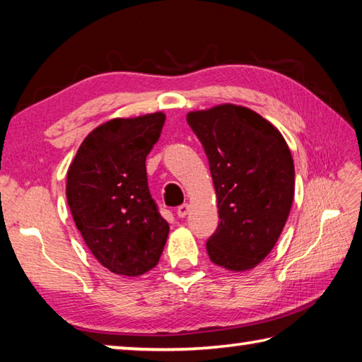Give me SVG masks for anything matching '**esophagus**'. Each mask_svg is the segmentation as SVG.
<instances>
[{"label":"esophagus","mask_w":362,"mask_h":362,"mask_svg":"<svg viewBox=\"0 0 362 362\" xmlns=\"http://www.w3.org/2000/svg\"><path fill=\"white\" fill-rule=\"evenodd\" d=\"M188 212H189V206H188V204H180V206L175 209V214H177V216H179L180 218L185 217Z\"/></svg>","instance_id":"esophagus-1"}]
</instances>
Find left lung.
Returning a JSON list of instances; mask_svg holds the SVG:
<instances>
[{"instance_id": "obj_1", "label": "left lung", "mask_w": 362, "mask_h": 362, "mask_svg": "<svg viewBox=\"0 0 362 362\" xmlns=\"http://www.w3.org/2000/svg\"><path fill=\"white\" fill-rule=\"evenodd\" d=\"M199 139L217 194L220 223L207 240L209 259L231 272L269 254L289 217L296 170L289 146L272 122L240 105L187 115Z\"/></svg>"}]
</instances>
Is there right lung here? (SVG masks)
Returning <instances> with one entry per match:
<instances>
[{
    "label": "right lung",
    "mask_w": 362,
    "mask_h": 362,
    "mask_svg": "<svg viewBox=\"0 0 362 362\" xmlns=\"http://www.w3.org/2000/svg\"><path fill=\"white\" fill-rule=\"evenodd\" d=\"M164 113L107 121L79 146L66 174V201L86 246L116 274L155 268L169 235L146 180V155Z\"/></svg>",
    "instance_id": "add662e5"
}]
</instances>
